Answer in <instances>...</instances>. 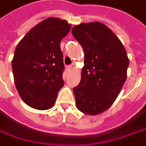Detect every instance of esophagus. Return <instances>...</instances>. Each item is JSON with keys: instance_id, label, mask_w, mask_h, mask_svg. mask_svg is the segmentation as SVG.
Wrapping results in <instances>:
<instances>
[{"instance_id": "34e87169", "label": "esophagus", "mask_w": 146, "mask_h": 146, "mask_svg": "<svg viewBox=\"0 0 146 146\" xmlns=\"http://www.w3.org/2000/svg\"><path fill=\"white\" fill-rule=\"evenodd\" d=\"M66 69H67L68 70H72V66H71V65H69V66L66 67Z\"/></svg>"}]
</instances>
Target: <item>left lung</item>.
Returning a JSON list of instances; mask_svg holds the SVG:
<instances>
[{
  "instance_id": "8db88e82",
  "label": "left lung",
  "mask_w": 146,
  "mask_h": 146,
  "mask_svg": "<svg viewBox=\"0 0 146 146\" xmlns=\"http://www.w3.org/2000/svg\"><path fill=\"white\" fill-rule=\"evenodd\" d=\"M71 33L84 52L81 82L73 88L76 105L85 114L97 115L118 97L126 80L129 59L121 41L103 23H82Z\"/></svg>"
}]
</instances>
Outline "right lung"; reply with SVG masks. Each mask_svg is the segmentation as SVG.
<instances>
[{"instance_id": "add662e5", "label": "right lung", "mask_w": 146, "mask_h": 146, "mask_svg": "<svg viewBox=\"0 0 146 146\" xmlns=\"http://www.w3.org/2000/svg\"><path fill=\"white\" fill-rule=\"evenodd\" d=\"M70 27L66 21L50 17L33 27L15 48L14 83L21 98L33 108H52L64 84L60 43Z\"/></svg>"}]
</instances>
